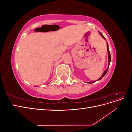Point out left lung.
<instances>
[{
    "label": "left lung",
    "mask_w": 132,
    "mask_h": 132,
    "mask_svg": "<svg viewBox=\"0 0 132 132\" xmlns=\"http://www.w3.org/2000/svg\"><path fill=\"white\" fill-rule=\"evenodd\" d=\"M100 35L102 36L103 37V38H105V39H106L105 38V37L103 36V35L101 33V32H100ZM107 51H108V54H109V65H110V62H111V54H110V51H109V45H108V43H107ZM109 67H108V68L104 71V73H103V74L102 75V76L101 77V78H100L99 79H98V80H100V79H101L103 77H104V76L106 75V73L107 72V71H108V69H109ZM95 82V81H92V82H88L87 83H89V84H91V83H93V82Z\"/></svg>",
    "instance_id": "8db88e82"
}]
</instances>
